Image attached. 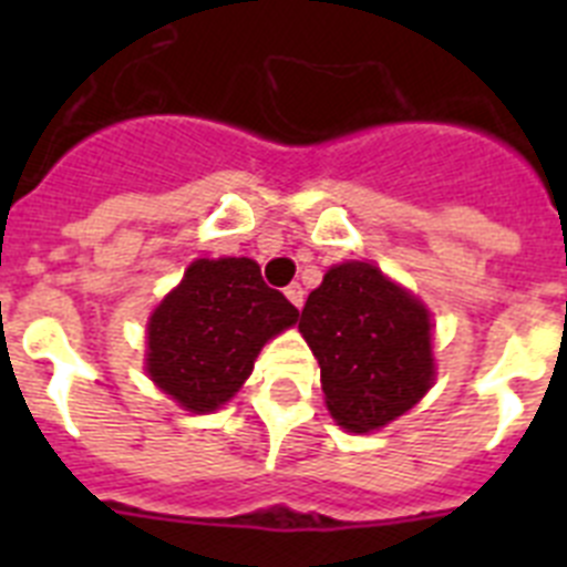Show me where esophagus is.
<instances>
[{
    "mask_svg": "<svg viewBox=\"0 0 567 567\" xmlns=\"http://www.w3.org/2000/svg\"><path fill=\"white\" fill-rule=\"evenodd\" d=\"M287 298L292 300V307H303V298H307V292H303V287L300 284H289L287 287Z\"/></svg>",
    "mask_w": 567,
    "mask_h": 567,
    "instance_id": "1",
    "label": "esophagus"
}]
</instances>
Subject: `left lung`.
I'll return each mask as SVG.
<instances>
[{"label":"left lung","instance_id":"obj_1","mask_svg":"<svg viewBox=\"0 0 567 567\" xmlns=\"http://www.w3.org/2000/svg\"><path fill=\"white\" fill-rule=\"evenodd\" d=\"M298 329L318 358L329 414L346 432L383 429L432 389V315L372 264L329 269Z\"/></svg>","mask_w":567,"mask_h":567}]
</instances>
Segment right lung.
<instances>
[{
  "label": "right lung",
  "mask_w": 567,
  "mask_h": 567,
  "mask_svg": "<svg viewBox=\"0 0 567 567\" xmlns=\"http://www.w3.org/2000/svg\"><path fill=\"white\" fill-rule=\"evenodd\" d=\"M300 318L252 258H198L147 320V374L193 414L235 398L267 340Z\"/></svg>",
  "instance_id": "add662e5"
}]
</instances>
